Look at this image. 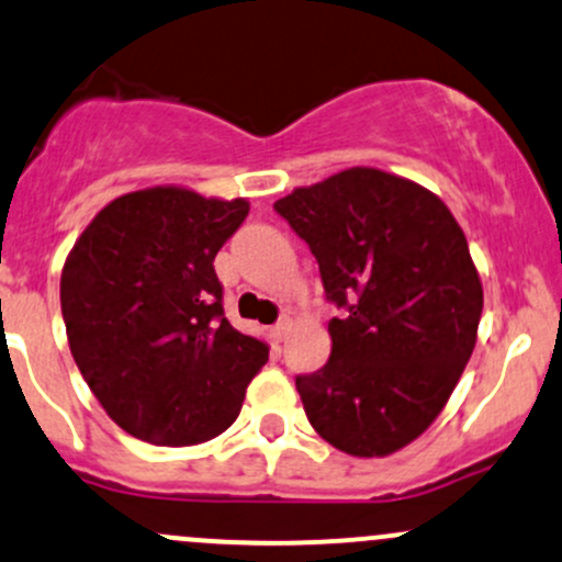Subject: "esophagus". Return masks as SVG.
Listing matches in <instances>:
<instances>
[{
    "label": "esophagus",
    "mask_w": 562,
    "mask_h": 562,
    "mask_svg": "<svg viewBox=\"0 0 562 562\" xmlns=\"http://www.w3.org/2000/svg\"><path fill=\"white\" fill-rule=\"evenodd\" d=\"M288 330H291V319H288V317H282L280 323H277V325H271V338H274L277 344H280V341H285Z\"/></svg>",
    "instance_id": "esophagus-1"
}]
</instances>
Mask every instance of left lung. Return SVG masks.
Here are the masks:
<instances>
[{
    "mask_svg": "<svg viewBox=\"0 0 562 562\" xmlns=\"http://www.w3.org/2000/svg\"><path fill=\"white\" fill-rule=\"evenodd\" d=\"M274 211L310 245L330 360L295 375L306 418L338 451L373 459L416 440L470 362L483 285L456 218L431 191L373 168L295 189Z\"/></svg>",
    "mask_w": 562,
    "mask_h": 562,
    "instance_id": "obj_1",
    "label": "left lung"
}]
</instances>
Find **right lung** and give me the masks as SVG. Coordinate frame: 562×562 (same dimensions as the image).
Wrapping results in <instances>:
<instances>
[{
	"instance_id": "1",
	"label": "right lung",
	"mask_w": 562,
	"mask_h": 562,
	"mask_svg": "<svg viewBox=\"0 0 562 562\" xmlns=\"http://www.w3.org/2000/svg\"><path fill=\"white\" fill-rule=\"evenodd\" d=\"M248 211L189 189L133 191L66 258L60 312L74 362L127 435L194 446L239 416L269 349L224 317L213 261Z\"/></svg>"
}]
</instances>
